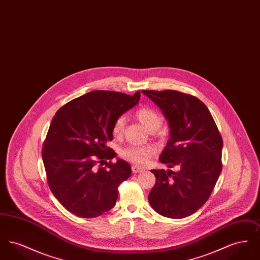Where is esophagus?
<instances>
[{"label":"esophagus","instance_id":"obj_1","mask_svg":"<svg viewBox=\"0 0 260 260\" xmlns=\"http://www.w3.org/2000/svg\"><path fill=\"white\" fill-rule=\"evenodd\" d=\"M132 170H133V173H140V172H143V169L140 168V167H138V166H133V167H132Z\"/></svg>","mask_w":260,"mask_h":260}]
</instances>
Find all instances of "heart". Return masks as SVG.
Instances as JSON below:
<instances>
[{
    "label": "heart",
    "instance_id": "b5f03b06",
    "mask_svg": "<svg viewBox=\"0 0 260 260\" xmlns=\"http://www.w3.org/2000/svg\"><path fill=\"white\" fill-rule=\"evenodd\" d=\"M137 120L146 126L150 132L157 131L161 124L162 118L159 112L149 108L143 107L137 110L136 113ZM125 124L124 117H119L113 124V134L114 136H121L123 135ZM156 149L151 145H139V146H128L122 151V156L125 160L144 165L150 160V158L155 154Z\"/></svg>",
    "mask_w": 260,
    "mask_h": 260
}]
</instances>
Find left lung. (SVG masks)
I'll use <instances>...</instances> for the list:
<instances>
[{
  "instance_id": "obj_1",
  "label": "left lung",
  "mask_w": 260,
  "mask_h": 260,
  "mask_svg": "<svg viewBox=\"0 0 260 260\" xmlns=\"http://www.w3.org/2000/svg\"><path fill=\"white\" fill-rule=\"evenodd\" d=\"M161 109L170 139L160 156L178 172L153 170L156 183L148 200L153 210L169 218H184L208 201L222 170L223 140L208 107L177 90H141Z\"/></svg>"
}]
</instances>
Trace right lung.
Here are the masks:
<instances>
[{
    "label": "right lung",
    "mask_w": 260,
    "mask_h": 260,
    "mask_svg": "<svg viewBox=\"0 0 260 260\" xmlns=\"http://www.w3.org/2000/svg\"><path fill=\"white\" fill-rule=\"evenodd\" d=\"M134 95L93 90L73 99L55 113L43 145L42 157L48 183L67 210L84 218L111 210L118 187L131 176L129 164L121 159L96 168V162L115 155L106 143L113 139V124L136 106Z\"/></svg>",
    "instance_id": "add662e5"
}]
</instances>
